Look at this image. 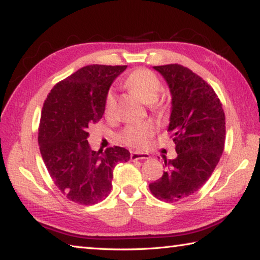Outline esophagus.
<instances>
[{
	"instance_id": "obj_1",
	"label": "esophagus",
	"mask_w": 260,
	"mask_h": 260,
	"mask_svg": "<svg viewBox=\"0 0 260 260\" xmlns=\"http://www.w3.org/2000/svg\"><path fill=\"white\" fill-rule=\"evenodd\" d=\"M150 156H149V153L146 152H138V151H134L131 153V160H139V159H149Z\"/></svg>"
}]
</instances>
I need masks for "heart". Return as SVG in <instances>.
<instances>
[{
  "label": "heart",
  "instance_id": "obj_1",
  "mask_svg": "<svg viewBox=\"0 0 260 260\" xmlns=\"http://www.w3.org/2000/svg\"><path fill=\"white\" fill-rule=\"evenodd\" d=\"M126 85L131 88L133 93L144 101L153 102L159 96L161 91V81L155 73L147 69H138L132 72L126 79ZM114 107V95L110 91L105 98V113L110 114ZM155 133V125L150 121L140 122L126 126L121 131L119 139L121 142L132 147H146L149 139Z\"/></svg>",
  "mask_w": 260,
  "mask_h": 260
}]
</instances>
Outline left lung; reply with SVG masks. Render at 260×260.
I'll list each match as a JSON object with an SVG mask.
<instances>
[{"label":"left lung","instance_id":"1","mask_svg":"<svg viewBox=\"0 0 260 260\" xmlns=\"http://www.w3.org/2000/svg\"><path fill=\"white\" fill-rule=\"evenodd\" d=\"M153 69L172 96L167 131L178 155L164 160L166 172L149 189L158 200L177 202L199 191L218 165L225 146V112L213 88L191 70L179 64Z\"/></svg>","mask_w":260,"mask_h":260}]
</instances>
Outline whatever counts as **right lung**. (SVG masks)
I'll list each match as a JSON object with an SVG mask.
<instances>
[{
  "label": "right lung",
  "mask_w": 260,
  "mask_h": 260,
  "mask_svg": "<svg viewBox=\"0 0 260 260\" xmlns=\"http://www.w3.org/2000/svg\"><path fill=\"white\" fill-rule=\"evenodd\" d=\"M126 68H81L55 85L43 103L38 138L42 159L57 188L74 203L107 199L114 166L131 158L121 147L91 150L87 140L88 126L103 117L110 86Z\"/></svg>",
  "instance_id": "add662e5"
}]
</instances>
